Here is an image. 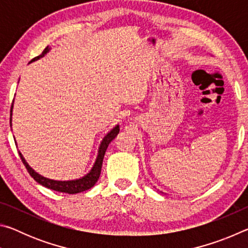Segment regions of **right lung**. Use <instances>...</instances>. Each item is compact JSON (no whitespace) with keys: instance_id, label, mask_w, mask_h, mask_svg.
<instances>
[{"instance_id":"obj_1","label":"right lung","mask_w":248,"mask_h":248,"mask_svg":"<svg viewBox=\"0 0 248 248\" xmlns=\"http://www.w3.org/2000/svg\"><path fill=\"white\" fill-rule=\"evenodd\" d=\"M48 50H49L48 47L45 48V50L41 52L40 56L35 57L31 62L38 60L39 58L44 57L45 54L48 52ZM12 108H13V104H12V106H11V116H12ZM118 132H119V127L117 125V127L112 129L111 131L104 138V140L102 142V144H100V148L98 151V156H97V158H96V162L93 166V169H92V170L86 176H84L83 178L77 179V180H69V182H58V180H52V179L43 177V176L39 175L38 173H36V171L27 164L26 161H25L23 157V155L19 152L18 153H19L20 159H22L23 164L25 165V167H26V170L29 173V175H31L37 183H39L40 185H43V186L49 188V189L56 190L59 192H65V194H71V195L78 194V192H82V191L90 189V188L93 187L96 184V182L98 180L99 176H100V171H102L104 155H105V153H106V150L108 148L109 143H110V142L115 139V137L118 134Z\"/></svg>"}]
</instances>
